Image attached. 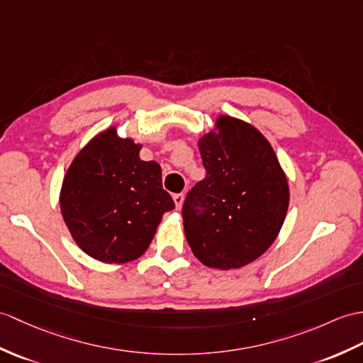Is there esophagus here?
I'll use <instances>...</instances> for the list:
<instances>
[{"label": "esophagus", "mask_w": 363, "mask_h": 363, "mask_svg": "<svg viewBox=\"0 0 363 363\" xmlns=\"http://www.w3.org/2000/svg\"><path fill=\"white\" fill-rule=\"evenodd\" d=\"M174 199V204H176V210H181L182 204H184V195L182 193H178V195H173Z\"/></svg>", "instance_id": "34e87169"}]
</instances>
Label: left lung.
Listing matches in <instances>:
<instances>
[{"label":"left lung","mask_w":363,"mask_h":363,"mask_svg":"<svg viewBox=\"0 0 363 363\" xmlns=\"http://www.w3.org/2000/svg\"><path fill=\"white\" fill-rule=\"evenodd\" d=\"M198 147L207 174L185 198V238L202 264L242 267L280 233L289 206L288 178L263 134L235 117H218Z\"/></svg>","instance_id":"1"}]
</instances>
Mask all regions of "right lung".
<instances>
[{
	"label": "right lung",
	"mask_w": 363,
	"mask_h": 363,
	"mask_svg": "<svg viewBox=\"0 0 363 363\" xmlns=\"http://www.w3.org/2000/svg\"><path fill=\"white\" fill-rule=\"evenodd\" d=\"M140 148L109 126L79 151L63 178L65 224L77 246L102 263L143 255L162 215L174 208L162 189L161 167L142 161Z\"/></svg>",
	"instance_id": "add662e5"
}]
</instances>
